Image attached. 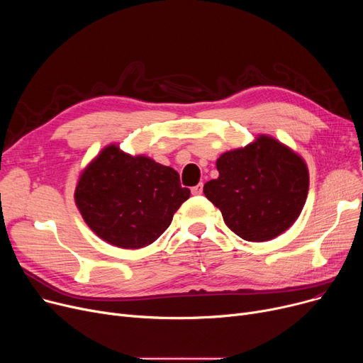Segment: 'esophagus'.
<instances>
[{
	"label": "esophagus",
	"instance_id": "1",
	"mask_svg": "<svg viewBox=\"0 0 363 363\" xmlns=\"http://www.w3.org/2000/svg\"><path fill=\"white\" fill-rule=\"evenodd\" d=\"M201 193H203V184H199V185L191 188V194L193 196H200Z\"/></svg>",
	"mask_w": 363,
	"mask_h": 363
}]
</instances>
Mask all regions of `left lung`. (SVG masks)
Returning <instances> with one entry per match:
<instances>
[{"label": "left lung", "mask_w": 363, "mask_h": 363, "mask_svg": "<svg viewBox=\"0 0 363 363\" xmlns=\"http://www.w3.org/2000/svg\"><path fill=\"white\" fill-rule=\"evenodd\" d=\"M216 167L219 177L204 184V196L245 241H268L287 231L306 203V163L271 137L223 152Z\"/></svg>", "instance_id": "1"}]
</instances>
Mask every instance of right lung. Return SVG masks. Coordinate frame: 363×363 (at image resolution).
Here are the masks:
<instances>
[{
	"label": "right lung",
	"instance_id": "1",
	"mask_svg": "<svg viewBox=\"0 0 363 363\" xmlns=\"http://www.w3.org/2000/svg\"><path fill=\"white\" fill-rule=\"evenodd\" d=\"M188 197L175 169L145 156L132 157L116 145L106 147L89 163L74 191L91 230L122 249L155 242Z\"/></svg>",
	"mask_w": 363,
	"mask_h": 363
}]
</instances>
